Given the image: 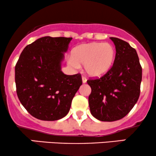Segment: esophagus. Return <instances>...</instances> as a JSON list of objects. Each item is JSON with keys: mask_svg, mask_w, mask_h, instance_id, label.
<instances>
[{"mask_svg": "<svg viewBox=\"0 0 156 156\" xmlns=\"http://www.w3.org/2000/svg\"><path fill=\"white\" fill-rule=\"evenodd\" d=\"M87 78H85V77H82V82H83V83H87Z\"/></svg>", "mask_w": 156, "mask_h": 156, "instance_id": "1", "label": "esophagus"}]
</instances>
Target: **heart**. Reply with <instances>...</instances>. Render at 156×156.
Returning a JSON list of instances; mask_svg holds the SVG:
<instances>
[{
    "mask_svg": "<svg viewBox=\"0 0 156 156\" xmlns=\"http://www.w3.org/2000/svg\"><path fill=\"white\" fill-rule=\"evenodd\" d=\"M116 51L108 42H90L76 46L72 51V56L67 58L71 67L78 69L83 64L86 73L92 77H100L110 70Z\"/></svg>",
    "mask_w": 156,
    "mask_h": 156,
    "instance_id": "b5f03b06",
    "label": "heart"
}]
</instances>
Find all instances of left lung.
Instances as JSON below:
<instances>
[{
  "label": "left lung",
  "instance_id": "obj_1",
  "mask_svg": "<svg viewBox=\"0 0 156 156\" xmlns=\"http://www.w3.org/2000/svg\"><path fill=\"white\" fill-rule=\"evenodd\" d=\"M110 39L116 48L112 67L101 78L87 80L91 114L103 122L119 120L130 112L139 98L142 77L136 51L125 41Z\"/></svg>",
  "mask_w": 156,
  "mask_h": 156
}]
</instances>
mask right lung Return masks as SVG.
I'll use <instances>...</instances> for the list:
<instances>
[{
	"mask_svg": "<svg viewBox=\"0 0 156 156\" xmlns=\"http://www.w3.org/2000/svg\"><path fill=\"white\" fill-rule=\"evenodd\" d=\"M73 38L44 37L24 48L15 66L20 101L37 119L54 121L65 117L82 84L80 74L62 71L64 53Z\"/></svg>",
	"mask_w": 156,
	"mask_h": 156,
	"instance_id": "obj_1",
	"label": "right lung"
}]
</instances>
